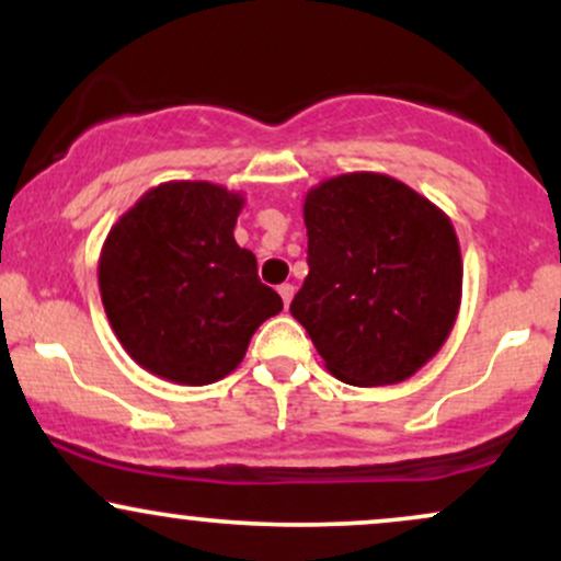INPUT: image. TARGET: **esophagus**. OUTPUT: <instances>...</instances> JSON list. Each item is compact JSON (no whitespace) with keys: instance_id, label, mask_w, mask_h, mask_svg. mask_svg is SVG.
<instances>
[{"instance_id":"1","label":"esophagus","mask_w":561,"mask_h":561,"mask_svg":"<svg viewBox=\"0 0 561 561\" xmlns=\"http://www.w3.org/2000/svg\"><path fill=\"white\" fill-rule=\"evenodd\" d=\"M293 293H295V287L293 285H279V295H282V302H285V306H289V300H293Z\"/></svg>"}]
</instances>
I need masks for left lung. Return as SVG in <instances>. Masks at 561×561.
Segmentation results:
<instances>
[{"label": "left lung", "instance_id": "obj_1", "mask_svg": "<svg viewBox=\"0 0 561 561\" xmlns=\"http://www.w3.org/2000/svg\"><path fill=\"white\" fill-rule=\"evenodd\" d=\"M308 276L289 313L327 371L356 388L414 377L461 306L459 237L427 197L388 173L353 171L306 192Z\"/></svg>", "mask_w": 561, "mask_h": 561}]
</instances>
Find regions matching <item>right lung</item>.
Instances as JSON below:
<instances>
[{"instance_id":"1","label":"right lung","mask_w":561,"mask_h":561,"mask_svg":"<svg viewBox=\"0 0 561 561\" xmlns=\"http://www.w3.org/2000/svg\"><path fill=\"white\" fill-rule=\"evenodd\" d=\"M242 192L214 182H163L107 231L102 306L141 369L176 385H210L240 366L250 337L282 311L259 263L234 242Z\"/></svg>"}]
</instances>
